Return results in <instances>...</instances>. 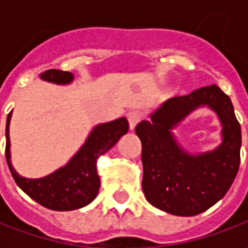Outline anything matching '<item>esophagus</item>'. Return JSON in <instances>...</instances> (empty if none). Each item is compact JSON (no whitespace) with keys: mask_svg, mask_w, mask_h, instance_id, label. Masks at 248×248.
I'll list each match as a JSON object with an SVG mask.
<instances>
[{"mask_svg":"<svg viewBox=\"0 0 248 248\" xmlns=\"http://www.w3.org/2000/svg\"><path fill=\"white\" fill-rule=\"evenodd\" d=\"M143 117V114L139 111V110H129L128 113H127V119H128V124H129V128L134 129L137 127V124H138L139 121L142 120Z\"/></svg>","mask_w":248,"mask_h":248,"instance_id":"obj_1","label":"esophagus"}]
</instances>
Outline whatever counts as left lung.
Listing matches in <instances>:
<instances>
[{"instance_id": "obj_1", "label": "left lung", "mask_w": 248, "mask_h": 248, "mask_svg": "<svg viewBox=\"0 0 248 248\" xmlns=\"http://www.w3.org/2000/svg\"><path fill=\"white\" fill-rule=\"evenodd\" d=\"M208 104L224 125V143L200 156H190L176 145L169 129L190 111ZM142 142V190L149 203L181 217L208 210L222 199L233 184L240 164L242 129L231 98L217 85L193 91L164 102L152 121L135 128Z\"/></svg>"}]
</instances>
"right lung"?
<instances>
[{"instance_id":"1","label":"right lung","mask_w":248,"mask_h":248,"mask_svg":"<svg viewBox=\"0 0 248 248\" xmlns=\"http://www.w3.org/2000/svg\"><path fill=\"white\" fill-rule=\"evenodd\" d=\"M45 81L56 84H67L73 80V74L63 70H45L41 73ZM12 113V111H11ZM6 119V146L5 157L15 182L27 196H30L38 204L55 211H70L90 204L96 197L100 186V179L96 174L98 158L113 148L117 140L128 131L127 119H119L106 124L98 125L92 131L85 145L69 161L67 166L59 168L53 174L40 179H27L20 176L11 164L9 153V120Z\"/></svg>"}]
</instances>
